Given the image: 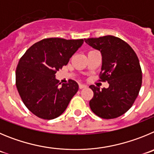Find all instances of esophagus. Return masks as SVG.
<instances>
[{
    "label": "esophagus",
    "mask_w": 154,
    "mask_h": 154,
    "mask_svg": "<svg viewBox=\"0 0 154 154\" xmlns=\"http://www.w3.org/2000/svg\"><path fill=\"white\" fill-rule=\"evenodd\" d=\"M85 87H87V86H86L85 84H79V88H80V89H83V88H85Z\"/></svg>",
    "instance_id": "esophagus-1"
}]
</instances>
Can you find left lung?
<instances>
[{
  "label": "left lung",
  "instance_id": "left-lung-1",
  "mask_svg": "<svg viewBox=\"0 0 154 154\" xmlns=\"http://www.w3.org/2000/svg\"><path fill=\"white\" fill-rule=\"evenodd\" d=\"M88 45L100 51V81H107L108 88L100 90L90 86L94 97L90 107L97 116L113 119L125 113L137 97L142 84L139 59L130 45L120 38L107 35L84 39Z\"/></svg>",
  "mask_w": 154,
  "mask_h": 154
}]
</instances>
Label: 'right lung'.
I'll return each mask as SVG.
<instances>
[{
  "label": "right lung",
  "mask_w": 154,
  "mask_h": 154,
  "mask_svg": "<svg viewBox=\"0 0 154 154\" xmlns=\"http://www.w3.org/2000/svg\"><path fill=\"white\" fill-rule=\"evenodd\" d=\"M84 40L46 38L35 43L20 57L16 69V86L27 108L37 117L52 120L64 112L78 91L73 80L60 86L57 70L67 65Z\"/></svg>",
  "instance_id": "add662e5"
}]
</instances>
